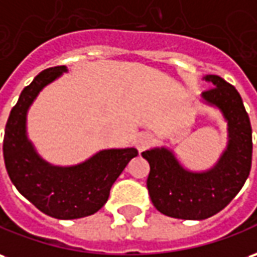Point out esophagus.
Segmentation results:
<instances>
[{"label":"esophagus","instance_id":"esophagus-1","mask_svg":"<svg viewBox=\"0 0 257 257\" xmlns=\"http://www.w3.org/2000/svg\"><path fill=\"white\" fill-rule=\"evenodd\" d=\"M151 141H152L151 134H148V133H143V134H140L139 139H137V141H136V147H137V150H139L140 152L146 151L147 148L150 147V144H151Z\"/></svg>","mask_w":257,"mask_h":257}]
</instances>
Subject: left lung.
<instances>
[{
  "mask_svg": "<svg viewBox=\"0 0 257 257\" xmlns=\"http://www.w3.org/2000/svg\"><path fill=\"white\" fill-rule=\"evenodd\" d=\"M213 85L203 102L222 113L228 144L217 164L203 172L186 169L166 147L141 155L150 164L147 187L159 213L180 220H206L220 213L245 185L252 165V127L239 92L218 75L203 78Z\"/></svg>",
  "mask_w": 257,
  "mask_h": 257,
  "instance_id": "8db88e82",
  "label": "left lung"
}]
</instances>
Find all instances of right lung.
Returning <instances> with one entry per match:
<instances>
[{
	"mask_svg": "<svg viewBox=\"0 0 257 257\" xmlns=\"http://www.w3.org/2000/svg\"><path fill=\"white\" fill-rule=\"evenodd\" d=\"M63 72H67L65 65L47 68L22 91L5 125L3 150L7 172L18 192L42 213L58 220H74L92 215L105 206L111 185L139 151L102 150L72 166L51 165L37 154L26 133L28 110L39 92Z\"/></svg>",
	"mask_w": 257,
	"mask_h": 257,
	"instance_id": "obj_1",
	"label": "right lung"
}]
</instances>
